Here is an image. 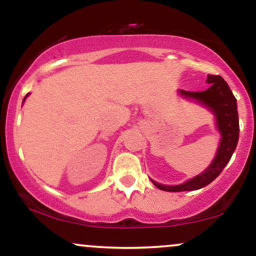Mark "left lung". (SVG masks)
<instances>
[{
  "instance_id": "left-lung-1",
  "label": "left lung",
  "mask_w": 256,
  "mask_h": 256,
  "mask_svg": "<svg viewBox=\"0 0 256 256\" xmlns=\"http://www.w3.org/2000/svg\"><path fill=\"white\" fill-rule=\"evenodd\" d=\"M207 83L210 86L204 91H185L180 90L182 95L186 98H195L198 102L207 106L210 110L216 114V125L222 134L218 152L213 160L212 165L201 174L190 179L186 183L176 185V186H167L155 183L152 184L164 192H192L206 186L216 179L222 173L224 167L228 165L230 158L237 146L240 136V122L238 112H237V101L234 94L228 88V85L220 76L208 74Z\"/></svg>"
}]
</instances>
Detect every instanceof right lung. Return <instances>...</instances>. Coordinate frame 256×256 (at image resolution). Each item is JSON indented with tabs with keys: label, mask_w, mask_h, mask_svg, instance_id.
<instances>
[{
	"label": "right lung",
	"mask_w": 256,
	"mask_h": 256,
	"mask_svg": "<svg viewBox=\"0 0 256 256\" xmlns=\"http://www.w3.org/2000/svg\"><path fill=\"white\" fill-rule=\"evenodd\" d=\"M26 96H28V95H26Z\"/></svg>",
	"instance_id": "obj_1"
}]
</instances>
